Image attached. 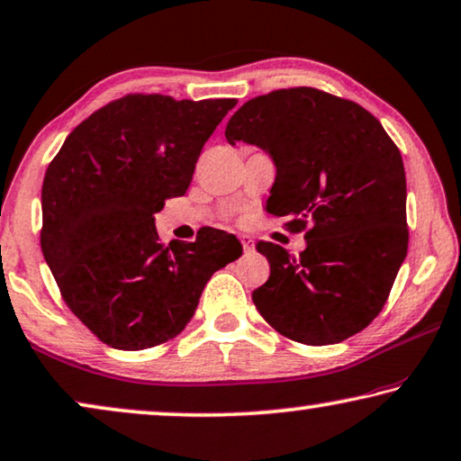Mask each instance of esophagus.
<instances>
[{
	"instance_id": "34e87169",
	"label": "esophagus",
	"mask_w": 461,
	"mask_h": 461,
	"mask_svg": "<svg viewBox=\"0 0 461 461\" xmlns=\"http://www.w3.org/2000/svg\"><path fill=\"white\" fill-rule=\"evenodd\" d=\"M240 242H242L244 252H252V250H255V242H252L250 238H240Z\"/></svg>"
}]
</instances>
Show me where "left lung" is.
Here are the masks:
<instances>
[{
  "label": "left lung",
  "mask_w": 461,
  "mask_h": 461,
  "mask_svg": "<svg viewBox=\"0 0 461 461\" xmlns=\"http://www.w3.org/2000/svg\"><path fill=\"white\" fill-rule=\"evenodd\" d=\"M276 160L267 212L304 231L293 257L257 242L269 280L252 303L290 340L321 347L374 321L405 261L410 230L399 148L374 114L315 87H290L242 104L225 127Z\"/></svg>",
  "instance_id": "1"
}]
</instances>
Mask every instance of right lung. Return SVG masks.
Masks as SVG:
<instances>
[{
	"instance_id": "obj_1",
	"label": "right lung",
	"mask_w": 461,
	"mask_h": 461,
	"mask_svg": "<svg viewBox=\"0 0 461 461\" xmlns=\"http://www.w3.org/2000/svg\"><path fill=\"white\" fill-rule=\"evenodd\" d=\"M236 104L127 94L77 125L45 171L43 257L64 303L104 345L141 351L175 339L211 276L242 255L223 230L165 244L154 228Z\"/></svg>"
}]
</instances>
